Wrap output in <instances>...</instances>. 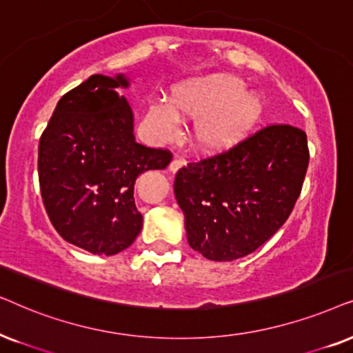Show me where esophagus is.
Masks as SVG:
<instances>
[{
    "instance_id": "34e87169",
    "label": "esophagus",
    "mask_w": 353,
    "mask_h": 353,
    "mask_svg": "<svg viewBox=\"0 0 353 353\" xmlns=\"http://www.w3.org/2000/svg\"><path fill=\"white\" fill-rule=\"evenodd\" d=\"M182 166H185V159L182 157H174L171 164H169V169H171V172H177Z\"/></svg>"
}]
</instances>
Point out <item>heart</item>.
<instances>
[{"mask_svg":"<svg viewBox=\"0 0 353 353\" xmlns=\"http://www.w3.org/2000/svg\"><path fill=\"white\" fill-rule=\"evenodd\" d=\"M245 83L231 75L190 79L172 90L171 103L153 100L147 106V122L161 140H171L181 128V117H199L194 142L206 153H219L241 143L261 119L263 101L258 93L243 90Z\"/></svg>","mask_w":353,"mask_h":353,"instance_id":"b5f03b06","label":"heart"}]
</instances>
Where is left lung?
<instances>
[{
  "label": "left lung",
  "instance_id": "obj_1",
  "mask_svg": "<svg viewBox=\"0 0 353 353\" xmlns=\"http://www.w3.org/2000/svg\"><path fill=\"white\" fill-rule=\"evenodd\" d=\"M307 134L272 124L174 179L189 245L211 261L255 252L292 213L308 168Z\"/></svg>",
  "mask_w": 353,
  "mask_h": 353
}]
</instances>
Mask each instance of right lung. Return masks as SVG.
I'll return each instance as SVG.
<instances>
[{
	"label": "right lung",
	"instance_id": "right-lung-1",
	"mask_svg": "<svg viewBox=\"0 0 353 353\" xmlns=\"http://www.w3.org/2000/svg\"><path fill=\"white\" fill-rule=\"evenodd\" d=\"M129 81L95 74L63 95L39 145V181L51 224L93 255H116L142 229L134 185L171 152L135 142L134 114L117 93Z\"/></svg>",
	"mask_w": 353,
	"mask_h": 353
}]
</instances>
